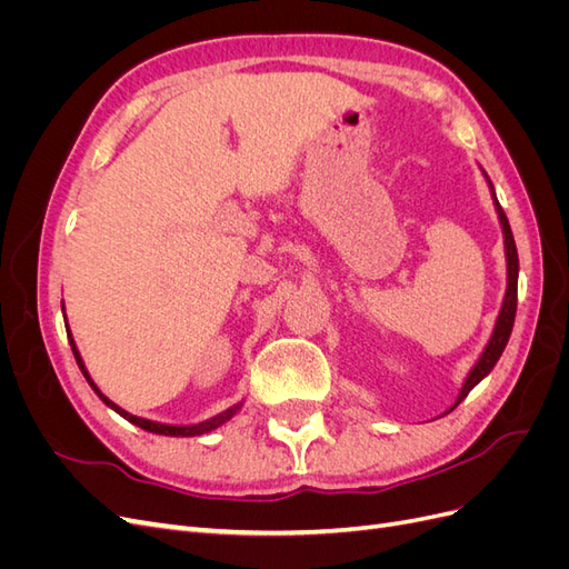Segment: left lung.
<instances>
[{"label": "left lung", "instance_id": "obj_1", "mask_svg": "<svg viewBox=\"0 0 569 569\" xmlns=\"http://www.w3.org/2000/svg\"><path fill=\"white\" fill-rule=\"evenodd\" d=\"M481 173H485V168H481ZM487 182H489V192H491V199H493V209L498 213V222H501V230H503V247H506V270H508V278H506V297H503V303H501V311H498V318H496V325H493V332L487 341L485 351L479 353L477 363L470 368L468 377H465V382L456 396V403L446 410L451 412L465 396H468L485 377L493 370V366L498 363V358H501L506 343L510 339V332H512V322H515V311H518V274H520V261H518V247H515V239H512V230H510V222L501 209V203H498L496 199V192H493V184L489 180V176L485 173ZM443 412V416H446Z\"/></svg>", "mask_w": 569, "mask_h": 569}]
</instances>
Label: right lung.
Wrapping results in <instances>:
<instances>
[{"mask_svg":"<svg viewBox=\"0 0 569 569\" xmlns=\"http://www.w3.org/2000/svg\"><path fill=\"white\" fill-rule=\"evenodd\" d=\"M61 311H63V301H61ZM63 318H66V313H63ZM66 332H68V343H71L73 356H76V360H78V368H80V372L84 375V380H88V385L92 387V391H94V393L99 396V399L104 401L111 410H116L120 418H126L128 422L137 425L140 429H147V432H151V435H163V437H201V435H209V432H213V429H218L220 425H226L228 420H232V418L237 416V412H239V408L244 406V401H239V403L230 406L228 410L218 412V416H213V418H209V420L194 422V425H166V422H157V420L137 418V416H132V412H128V410L120 408L118 403H113V401L109 399V396L101 393V389L94 385V380L90 377L88 368H84V363H82V356H80V351H78V347H76V339H73V335H71V327H68V320H66Z\"/></svg>","mask_w":569,"mask_h":569,"instance_id":"add662e5","label":"right lung"}]
</instances>
